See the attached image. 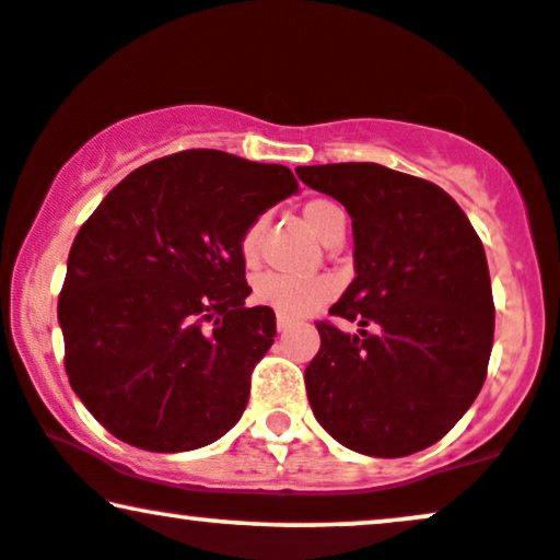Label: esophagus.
Returning a JSON list of instances; mask_svg holds the SVG:
<instances>
[{"instance_id": "obj_1", "label": "esophagus", "mask_w": 560, "mask_h": 560, "mask_svg": "<svg viewBox=\"0 0 560 560\" xmlns=\"http://www.w3.org/2000/svg\"><path fill=\"white\" fill-rule=\"evenodd\" d=\"M289 325H292V320H289L287 315H276V328H279V330H287Z\"/></svg>"}]
</instances>
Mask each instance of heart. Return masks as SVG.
<instances>
[{
  "label": "heart",
  "mask_w": 560,
  "mask_h": 560,
  "mask_svg": "<svg viewBox=\"0 0 560 560\" xmlns=\"http://www.w3.org/2000/svg\"><path fill=\"white\" fill-rule=\"evenodd\" d=\"M302 219L317 237L328 240L332 232L346 230V211L338 207L330 198H313V201L304 203ZM264 232H266V219L258 217L247 224L240 240V253H243L247 266H256L260 258V245H264ZM253 294L260 304H268L279 315L287 317H300L313 313L315 307H320L336 294V284L328 276H315V279H294V276L284 273H264L258 276Z\"/></svg>",
  "instance_id": "b5f03b06"
}]
</instances>
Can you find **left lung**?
<instances>
[{"instance_id":"8db88e82","label":"left lung","mask_w":560,"mask_h":560,"mask_svg":"<svg viewBox=\"0 0 560 560\" xmlns=\"http://www.w3.org/2000/svg\"><path fill=\"white\" fill-rule=\"evenodd\" d=\"M341 201L353 230V281L317 323L304 370L315 419L343 447L406 457L439 442L478 398L493 346L486 250L457 201L434 183L374 165L296 167Z\"/></svg>"}]
</instances>
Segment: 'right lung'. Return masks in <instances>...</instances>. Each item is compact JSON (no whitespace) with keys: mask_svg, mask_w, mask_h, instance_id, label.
Here are the masks:
<instances>
[{"mask_svg":"<svg viewBox=\"0 0 560 560\" xmlns=\"http://www.w3.org/2000/svg\"><path fill=\"white\" fill-rule=\"evenodd\" d=\"M292 170L186 150L126 175L77 232L59 296L67 374L84 408L150 452L235 427L271 349V307H245L240 240L296 194Z\"/></svg>","mask_w":560,"mask_h":560,"instance_id":"1","label":"right lung"}]
</instances>
